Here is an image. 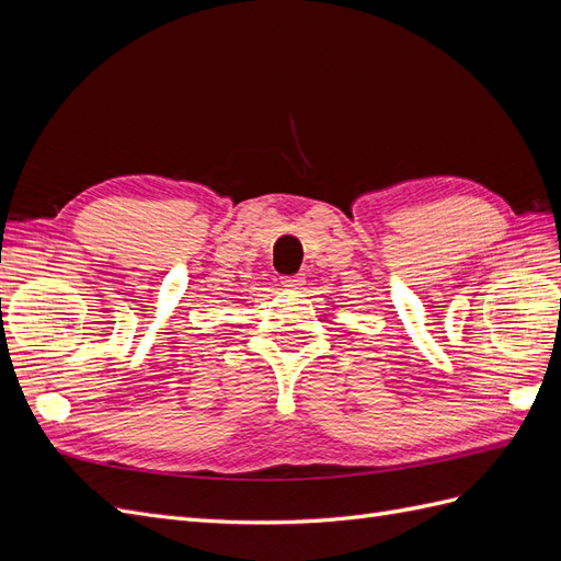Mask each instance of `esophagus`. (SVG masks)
<instances>
[{"instance_id":"1","label":"esophagus","mask_w":561,"mask_h":561,"mask_svg":"<svg viewBox=\"0 0 561 561\" xmlns=\"http://www.w3.org/2000/svg\"><path fill=\"white\" fill-rule=\"evenodd\" d=\"M304 283H307V280H304L301 274H297V276H283L280 278V285L287 287V290H301Z\"/></svg>"}]
</instances>
